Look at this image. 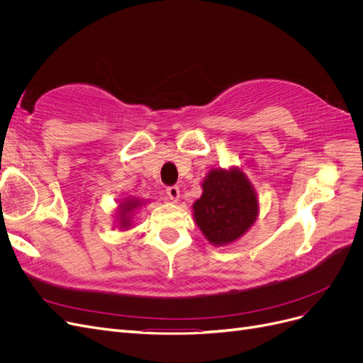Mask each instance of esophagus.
<instances>
[{
  "mask_svg": "<svg viewBox=\"0 0 363 363\" xmlns=\"http://www.w3.org/2000/svg\"><path fill=\"white\" fill-rule=\"evenodd\" d=\"M167 194H168V199L172 201H177L180 199V189L179 186H168L167 188Z\"/></svg>",
  "mask_w": 363,
  "mask_h": 363,
  "instance_id": "34e87169",
  "label": "esophagus"
}]
</instances>
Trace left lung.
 <instances>
[{"label": "left lung", "mask_w": 363, "mask_h": 363, "mask_svg": "<svg viewBox=\"0 0 363 363\" xmlns=\"http://www.w3.org/2000/svg\"><path fill=\"white\" fill-rule=\"evenodd\" d=\"M195 221L208 242L225 245L242 236L257 216V199L239 169H213L194 204Z\"/></svg>", "instance_id": "obj_1"}]
</instances>
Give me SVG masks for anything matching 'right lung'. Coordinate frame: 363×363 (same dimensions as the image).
Segmentation results:
<instances>
[{"instance_id":"obj_1","label":"right lung","mask_w":363,"mask_h":363,"mask_svg":"<svg viewBox=\"0 0 363 363\" xmlns=\"http://www.w3.org/2000/svg\"><path fill=\"white\" fill-rule=\"evenodd\" d=\"M138 201H128V203H125V206H121V207H123V211H121V215H127L128 212H131V211H133V208L135 207H138ZM124 224H127V221H124Z\"/></svg>"}]
</instances>
